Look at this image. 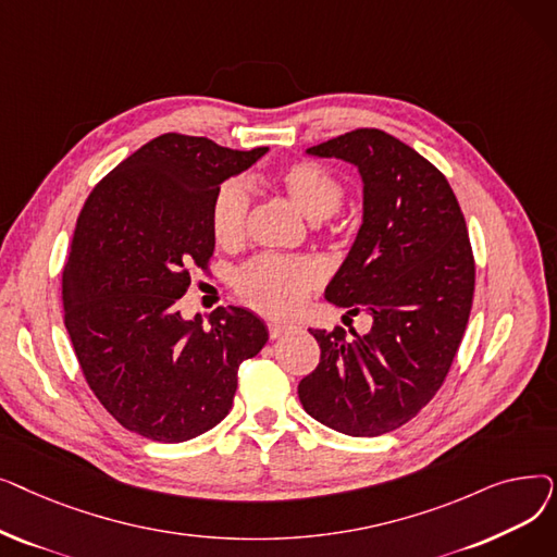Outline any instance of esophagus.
Returning <instances> with one entry per match:
<instances>
[{"instance_id": "obj_1", "label": "esophagus", "mask_w": 557, "mask_h": 557, "mask_svg": "<svg viewBox=\"0 0 557 557\" xmlns=\"http://www.w3.org/2000/svg\"><path fill=\"white\" fill-rule=\"evenodd\" d=\"M290 330H294V325L280 323V320H269V334H271V338H280V336L288 334Z\"/></svg>"}]
</instances>
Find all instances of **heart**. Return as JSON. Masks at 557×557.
Here are the masks:
<instances>
[{
    "mask_svg": "<svg viewBox=\"0 0 557 557\" xmlns=\"http://www.w3.org/2000/svg\"><path fill=\"white\" fill-rule=\"evenodd\" d=\"M273 185L311 221L330 219L343 202V183L336 175L311 160L284 164L273 173ZM250 196L244 183L230 181L212 198L210 223L221 246H237L246 234ZM318 263L300 257L259 255L237 275L242 298L261 313L286 315L296 311L309 290L320 282Z\"/></svg>",
    "mask_w": 557,
    "mask_h": 557,
    "instance_id": "1",
    "label": "heart"
}]
</instances>
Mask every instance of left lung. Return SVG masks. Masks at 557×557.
<instances>
[{"mask_svg": "<svg viewBox=\"0 0 557 557\" xmlns=\"http://www.w3.org/2000/svg\"><path fill=\"white\" fill-rule=\"evenodd\" d=\"M307 153L361 175V227L325 298L368 313L372 327L352 338L309 330L320 363L298 395L320 424L374 437L416 418L443 386L472 309V246L445 175L397 137L359 128Z\"/></svg>", "mask_w": 557, "mask_h": 557, "instance_id": "1", "label": "left lung"}]
</instances>
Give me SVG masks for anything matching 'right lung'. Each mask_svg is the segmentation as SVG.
Wrapping results in <instances>:
<instances>
[{"label": "right lung", "instance_id": "1", "mask_svg": "<svg viewBox=\"0 0 557 557\" xmlns=\"http://www.w3.org/2000/svg\"><path fill=\"white\" fill-rule=\"evenodd\" d=\"M269 149L234 151L164 133L87 196L63 271L65 327L106 411L156 443H185L232 408L242 361L269 341L252 311L219 307L202 327L175 307L214 252L212 198Z\"/></svg>", "mask_w": 557, "mask_h": 557}]
</instances>
